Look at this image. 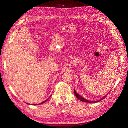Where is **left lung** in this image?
Here are the masks:
<instances>
[{"instance_id":"obj_1","label":"left lung","mask_w":128,"mask_h":128,"mask_svg":"<svg viewBox=\"0 0 128 128\" xmlns=\"http://www.w3.org/2000/svg\"><path fill=\"white\" fill-rule=\"evenodd\" d=\"M74 94H75V96H76V97L77 98V99H80V101H82V102H88V103H92V102H100V101H101V100H103L106 97V96H107V95H108V94H106L105 96H104V97H103L102 99H101L99 100H98V101H96V102H92V101H89V100H88L87 99H85V98H83L82 96H81L80 95H79L78 94H77V93L76 92V91H75V90H74Z\"/></svg>"}]
</instances>
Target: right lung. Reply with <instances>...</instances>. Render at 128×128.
Segmentation results:
<instances>
[{
	"mask_svg": "<svg viewBox=\"0 0 128 128\" xmlns=\"http://www.w3.org/2000/svg\"><path fill=\"white\" fill-rule=\"evenodd\" d=\"M51 96H50V97H51ZM50 97L49 98H50ZM49 98L47 100H45V101H44V102H41V103H40V104H33V105H38V104H44V103H45L46 101H48V100L49 99Z\"/></svg>",
	"mask_w": 128,
	"mask_h": 128,
	"instance_id": "add662e5",
	"label": "right lung"
}]
</instances>
